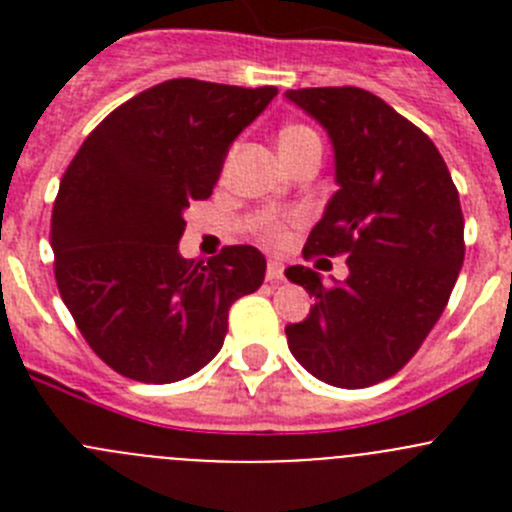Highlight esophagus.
I'll return each instance as SVG.
<instances>
[{
  "instance_id": "esophagus-1",
  "label": "esophagus",
  "mask_w": 512,
  "mask_h": 512,
  "mask_svg": "<svg viewBox=\"0 0 512 512\" xmlns=\"http://www.w3.org/2000/svg\"><path fill=\"white\" fill-rule=\"evenodd\" d=\"M266 279H269L271 284H277L284 279V266L279 264V261H269V266H266Z\"/></svg>"
}]
</instances>
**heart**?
<instances>
[{
    "label": "heart",
    "mask_w": 512,
    "mask_h": 512,
    "mask_svg": "<svg viewBox=\"0 0 512 512\" xmlns=\"http://www.w3.org/2000/svg\"><path fill=\"white\" fill-rule=\"evenodd\" d=\"M307 146H323V143H320V135L315 133L310 125L292 122V125L282 128V133H279V148H282L284 158H292L295 153L305 151ZM289 223H292V220H287V217H266L259 225V238L271 243V246H282L289 235Z\"/></svg>",
    "instance_id": "obj_1"
}]
</instances>
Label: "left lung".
<instances>
[{"label": "left lung", "mask_w": 512, "mask_h": 512, "mask_svg": "<svg viewBox=\"0 0 512 512\" xmlns=\"http://www.w3.org/2000/svg\"><path fill=\"white\" fill-rule=\"evenodd\" d=\"M287 99L328 130L338 192L302 256H346L348 279L289 266L315 297L284 328L312 377L361 390L408 364L449 302L464 264L459 192L433 140L377 94L359 87L289 89Z\"/></svg>", "instance_id": "obj_1"}]
</instances>
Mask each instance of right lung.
I'll return each mask as SVG.
<instances>
[{
	"instance_id": "add662e5",
	"label": "right lung",
	"mask_w": 512,
	"mask_h": 512,
	"mask_svg": "<svg viewBox=\"0 0 512 512\" xmlns=\"http://www.w3.org/2000/svg\"><path fill=\"white\" fill-rule=\"evenodd\" d=\"M277 87L169 79L135 94L81 143L51 217L53 271L76 328L122 377L169 384L223 348L235 300L261 287L266 259L225 246L179 256L184 210L207 200L228 148Z\"/></svg>"
}]
</instances>
